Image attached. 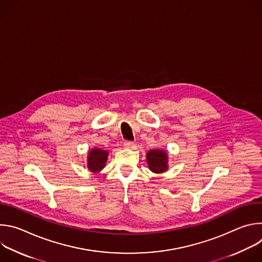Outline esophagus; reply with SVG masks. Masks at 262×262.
Masks as SVG:
<instances>
[{"mask_svg": "<svg viewBox=\"0 0 262 262\" xmlns=\"http://www.w3.org/2000/svg\"><path fill=\"white\" fill-rule=\"evenodd\" d=\"M124 147H126V148H132L135 144H134V142H130V141H125L124 142Z\"/></svg>", "mask_w": 262, "mask_h": 262, "instance_id": "esophagus-1", "label": "esophagus"}]
</instances>
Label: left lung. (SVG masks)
<instances>
[{
    "label": "left lung",
    "instance_id": "obj_1",
    "mask_svg": "<svg viewBox=\"0 0 262 262\" xmlns=\"http://www.w3.org/2000/svg\"><path fill=\"white\" fill-rule=\"evenodd\" d=\"M146 160L149 169L155 173H163L168 169V155L167 151L161 149H152L146 155Z\"/></svg>",
    "mask_w": 262,
    "mask_h": 262
}]
</instances>
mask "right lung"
<instances>
[{
  "label": "right lung",
  "instance_id": "right-lung-1",
  "mask_svg": "<svg viewBox=\"0 0 262 262\" xmlns=\"http://www.w3.org/2000/svg\"><path fill=\"white\" fill-rule=\"evenodd\" d=\"M108 152L100 148H93L88 154V169L93 173L100 172L106 163Z\"/></svg>",
  "mask_w": 262,
  "mask_h": 262
}]
</instances>
